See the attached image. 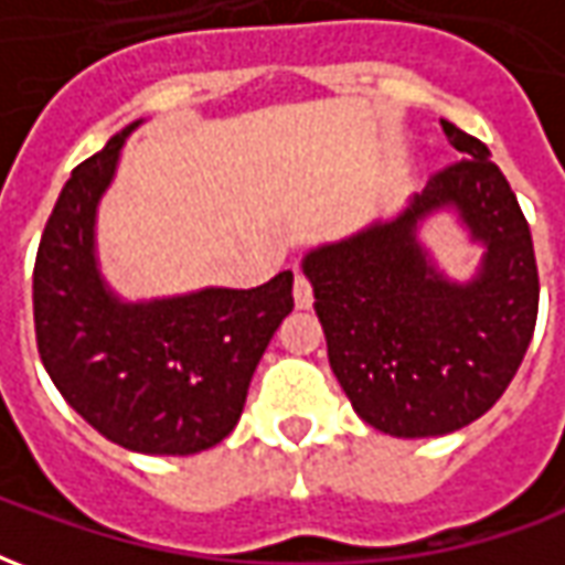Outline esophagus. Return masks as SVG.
Returning <instances> with one entry per match:
<instances>
[{
  "label": "esophagus",
  "mask_w": 565,
  "mask_h": 565,
  "mask_svg": "<svg viewBox=\"0 0 565 565\" xmlns=\"http://www.w3.org/2000/svg\"><path fill=\"white\" fill-rule=\"evenodd\" d=\"M294 302H296V308H308L311 302H315L311 281H308L302 271H296V278H294Z\"/></svg>",
  "instance_id": "34e87169"
}]
</instances>
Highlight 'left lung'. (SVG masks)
Returning a JSON list of instances; mask_svg holds the SVG:
<instances>
[{"mask_svg":"<svg viewBox=\"0 0 565 565\" xmlns=\"http://www.w3.org/2000/svg\"><path fill=\"white\" fill-rule=\"evenodd\" d=\"M460 160L408 209L302 259L327 354L354 412L387 436H445L490 412L521 366L539 315L533 235L484 141L441 120ZM454 207L486 245L472 282H450L416 238Z\"/></svg>","mask_w":565,"mask_h":565,"instance_id":"1","label":"left lung"}]
</instances>
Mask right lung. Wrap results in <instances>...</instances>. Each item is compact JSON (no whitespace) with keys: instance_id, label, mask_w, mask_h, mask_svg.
Returning <instances> with one entry per match:
<instances>
[{"instance_id":"right-lung-1","label":"right lung","mask_w":565,"mask_h":565,"mask_svg":"<svg viewBox=\"0 0 565 565\" xmlns=\"http://www.w3.org/2000/svg\"><path fill=\"white\" fill-rule=\"evenodd\" d=\"M117 132L72 172L42 233L32 271L35 342L47 375L108 441L186 457L233 433L259 356L294 311V271L254 290L124 302L96 263V209L120 148Z\"/></svg>"}]
</instances>
